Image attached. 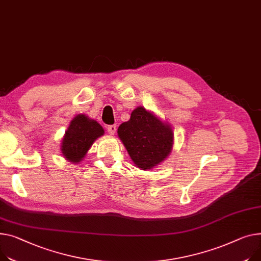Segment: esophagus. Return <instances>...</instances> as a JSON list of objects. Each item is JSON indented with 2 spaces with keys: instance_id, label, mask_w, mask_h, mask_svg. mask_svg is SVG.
I'll list each match as a JSON object with an SVG mask.
<instances>
[{
  "instance_id": "1",
  "label": "esophagus",
  "mask_w": 261,
  "mask_h": 261,
  "mask_svg": "<svg viewBox=\"0 0 261 261\" xmlns=\"http://www.w3.org/2000/svg\"><path fill=\"white\" fill-rule=\"evenodd\" d=\"M107 131L110 135H114L115 131H116V126L115 125H111V126H108L107 127Z\"/></svg>"
}]
</instances>
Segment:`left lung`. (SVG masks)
Masks as SVG:
<instances>
[{"label":"left lung","instance_id":"8db88e82","mask_svg":"<svg viewBox=\"0 0 261 261\" xmlns=\"http://www.w3.org/2000/svg\"><path fill=\"white\" fill-rule=\"evenodd\" d=\"M117 134L133 164L145 171L161 165L174 144L172 126L142 106L132 111L130 119L118 127Z\"/></svg>","mask_w":261,"mask_h":261}]
</instances>
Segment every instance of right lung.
Segmentation results:
<instances>
[{"label":"right lung","instance_id":"1","mask_svg":"<svg viewBox=\"0 0 261 261\" xmlns=\"http://www.w3.org/2000/svg\"><path fill=\"white\" fill-rule=\"evenodd\" d=\"M103 134L105 130L95 119L86 114H77L69 123L62 138V155L68 162L80 164L93 143Z\"/></svg>","mask_w":261,"mask_h":261}]
</instances>
